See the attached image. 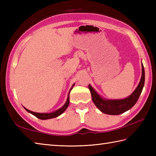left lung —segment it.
I'll return each instance as SVG.
<instances>
[{
	"label": "left lung",
	"mask_w": 156,
	"mask_h": 156,
	"mask_svg": "<svg viewBox=\"0 0 156 156\" xmlns=\"http://www.w3.org/2000/svg\"><path fill=\"white\" fill-rule=\"evenodd\" d=\"M142 67V75L141 80L137 88L129 97L121 100H105L101 98L91 86L88 85V88L91 92L92 101L99 110L105 114L116 115L123 113L131 108L136 103L143 90L145 83V70L144 65Z\"/></svg>",
	"instance_id": "1"
}]
</instances>
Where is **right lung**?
I'll list each match as a JSON object with an SVG mask.
<instances>
[{
    "mask_svg": "<svg viewBox=\"0 0 156 156\" xmlns=\"http://www.w3.org/2000/svg\"><path fill=\"white\" fill-rule=\"evenodd\" d=\"M69 94H68V99H67V101L65 103V105L63 106L62 108H60L58 110H57L55 112H51V113H38V112H33L28 110V109L25 108V109L27 112H30L31 114L34 115V116H35L36 117H37L39 119H41V120H45V119H52V118H55V117H58L59 115H60L62 113H63L65 111V110L67 107H68L69 103Z\"/></svg>",
    "mask_w": 156,
    "mask_h": 156,
    "instance_id": "right-lung-1",
    "label": "right lung"
}]
</instances>
